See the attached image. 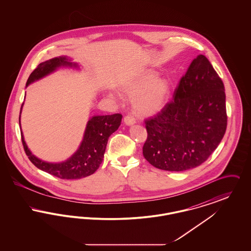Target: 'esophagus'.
<instances>
[{
	"label": "esophagus",
	"mask_w": 251,
	"mask_h": 251,
	"mask_svg": "<svg viewBox=\"0 0 251 251\" xmlns=\"http://www.w3.org/2000/svg\"><path fill=\"white\" fill-rule=\"evenodd\" d=\"M124 122H125L126 125L130 126V125H132V124L135 123V119H134L131 115H127V116L124 118Z\"/></svg>",
	"instance_id": "obj_1"
}]
</instances>
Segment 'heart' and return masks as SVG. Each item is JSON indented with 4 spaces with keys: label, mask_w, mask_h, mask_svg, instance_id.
<instances>
[{
    "label": "heart",
    "mask_w": 251,
    "mask_h": 251,
    "mask_svg": "<svg viewBox=\"0 0 251 251\" xmlns=\"http://www.w3.org/2000/svg\"><path fill=\"white\" fill-rule=\"evenodd\" d=\"M124 92L133 99V107L140 116H152L160 112L167 103L170 85L167 80H158L152 72H146L123 87Z\"/></svg>",
    "instance_id": "b5f03b06"
}]
</instances>
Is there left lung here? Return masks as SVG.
Segmentation results:
<instances>
[{"mask_svg":"<svg viewBox=\"0 0 251 251\" xmlns=\"http://www.w3.org/2000/svg\"><path fill=\"white\" fill-rule=\"evenodd\" d=\"M224 84L202 54L192 61L172 100L145 120V159L167 171L201 166L221 142L227 129Z\"/></svg>","mask_w":251,"mask_h":251,"instance_id":"8db88e82","label":"left lung"}]
</instances>
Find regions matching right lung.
Instances as JSON below:
<instances>
[{
	"label": "right lung",
	"instance_id": "1",
	"mask_svg": "<svg viewBox=\"0 0 251 251\" xmlns=\"http://www.w3.org/2000/svg\"><path fill=\"white\" fill-rule=\"evenodd\" d=\"M60 67L77 68L78 65L71 62L67 56L54 57L40 63L27 80L26 86L39 80ZM24 105V103H23ZM23 105L21 108V113ZM122 115L114 114L107 116H94L90 118L84 131V138L77 151L68 160L61 163H49L34 155L24 141V133L21 130L24 151L29 160L37 168L60 179H82L90 176L99 168L102 162L109 136L120 127ZM21 126V115H20Z\"/></svg>",
	"mask_w": 251,
	"mask_h": 251
}]
</instances>
